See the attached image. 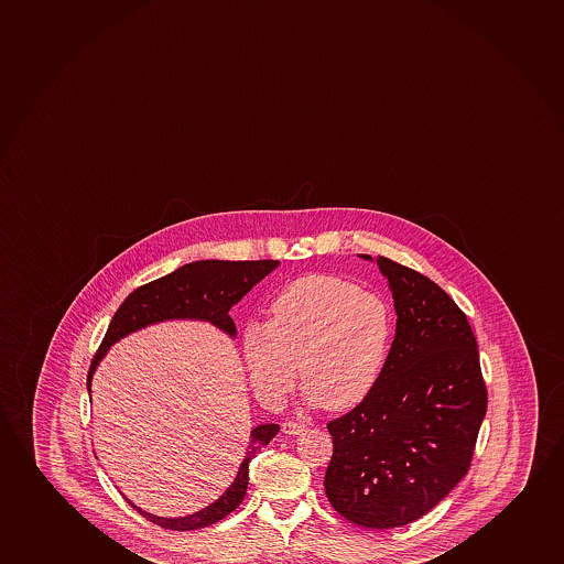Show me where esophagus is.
I'll return each instance as SVG.
<instances>
[{
    "mask_svg": "<svg viewBox=\"0 0 564 564\" xmlns=\"http://www.w3.org/2000/svg\"><path fill=\"white\" fill-rule=\"evenodd\" d=\"M305 429L303 423H299V421L295 420L284 421V425H282V431H284L285 434H301Z\"/></svg>",
    "mask_w": 564,
    "mask_h": 564,
    "instance_id": "esophagus-1",
    "label": "esophagus"
}]
</instances>
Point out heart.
<instances>
[{
  "label": "heart",
  "mask_w": 564,
  "mask_h": 564,
  "mask_svg": "<svg viewBox=\"0 0 564 564\" xmlns=\"http://www.w3.org/2000/svg\"><path fill=\"white\" fill-rule=\"evenodd\" d=\"M269 311L271 319L242 327V354L263 401H282L299 369L314 406L354 409L375 391L395 338L386 299L337 274H305L282 285Z\"/></svg>",
  "instance_id": "1"
}]
</instances>
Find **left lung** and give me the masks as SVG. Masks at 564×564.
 I'll list each match as a JSON object with an SVG mask.
<instances>
[{"mask_svg": "<svg viewBox=\"0 0 564 564\" xmlns=\"http://www.w3.org/2000/svg\"><path fill=\"white\" fill-rule=\"evenodd\" d=\"M378 265L395 299V340L375 391L327 423L324 486L351 523L393 529L425 516L465 478L487 389L473 327L454 299L393 259L378 256Z\"/></svg>", "mask_w": 564, "mask_h": 564, "instance_id": "left-lung-1", "label": "left lung"}]
</instances>
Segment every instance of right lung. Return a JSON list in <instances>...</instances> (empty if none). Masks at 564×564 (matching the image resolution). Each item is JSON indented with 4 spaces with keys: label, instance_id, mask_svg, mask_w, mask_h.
<instances>
[{
    "label": "right lung",
    "instance_id": "1",
    "mask_svg": "<svg viewBox=\"0 0 564 564\" xmlns=\"http://www.w3.org/2000/svg\"><path fill=\"white\" fill-rule=\"evenodd\" d=\"M279 267L274 259H259V261H220V259H205L195 261L188 265L176 269L167 276L152 280L149 284L137 288L123 301L117 314L110 319L109 329L105 333L104 340L99 344L96 356L91 359L88 370V391H90L91 375L96 370L99 359L110 344L130 335L131 330L141 329L144 325L155 324L162 319H175V317H194V319H207L218 325L229 335H235V324L229 311L245 297L259 280L265 279L269 272ZM279 425H259L250 434L247 455L240 463L239 473L235 481L229 486L220 499L213 505L203 508L202 512L186 518H155L130 502L131 508L141 513L152 523L160 524L171 531H195L208 524L218 523L234 512L242 502L248 489V465L259 447L265 446L274 434L279 433Z\"/></svg>",
    "mask_w": 564,
    "mask_h": 564
}]
</instances>
